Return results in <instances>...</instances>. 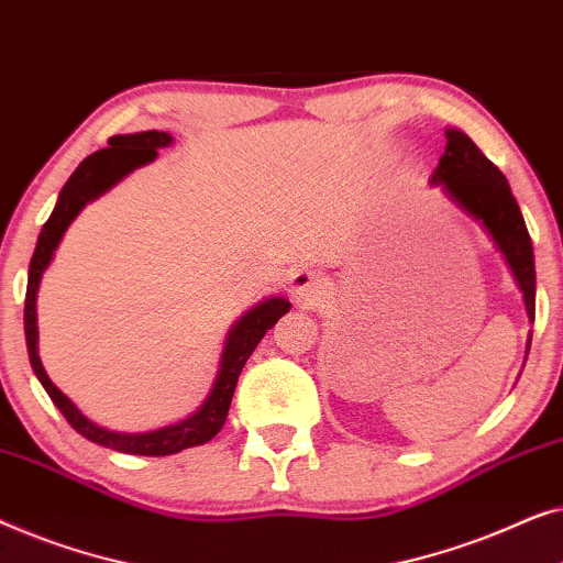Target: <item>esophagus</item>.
I'll use <instances>...</instances> for the list:
<instances>
[{
  "label": "esophagus",
  "mask_w": 563,
  "mask_h": 563,
  "mask_svg": "<svg viewBox=\"0 0 563 563\" xmlns=\"http://www.w3.org/2000/svg\"><path fill=\"white\" fill-rule=\"evenodd\" d=\"M289 295L305 305H318L328 295V284L314 268H295L289 274Z\"/></svg>",
  "instance_id": "1"
}]
</instances>
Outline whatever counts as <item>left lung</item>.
<instances>
[{
  "label": "left lung",
  "instance_id": "8db88e82",
  "mask_svg": "<svg viewBox=\"0 0 563 563\" xmlns=\"http://www.w3.org/2000/svg\"><path fill=\"white\" fill-rule=\"evenodd\" d=\"M445 153L433 172V184H443L453 202L489 230L492 241L505 253L526 299L528 318H536V264L526 220L515 202L505 174L476 148L461 130H445ZM530 349V343H528Z\"/></svg>",
  "mask_w": 563,
  "mask_h": 563
}]
</instances>
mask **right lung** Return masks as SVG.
Returning <instances> with one entry per match:
<instances>
[{"mask_svg":"<svg viewBox=\"0 0 563 563\" xmlns=\"http://www.w3.org/2000/svg\"><path fill=\"white\" fill-rule=\"evenodd\" d=\"M168 143H172V135L158 133V130H145V133L135 135H114L107 141V148H99L91 153V156L84 158L79 168L71 174V179H68L64 184V189H60L58 202L53 207L48 222L43 225L41 238H37L33 261H30L27 272L25 341L35 376L41 379L45 391H48V397L53 399V405L58 407L60 415H64L68 426H71L76 433L89 438L91 443L104 445V449L135 453V456H172V453L191 449V445H202L207 441H212V438L220 433V428L225 426L238 376H241L245 361H249L253 351H256V345L261 343V338L266 335V330H272L276 325V320H279L282 314H287L291 307L287 299L274 297L268 299V302L258 305L256 310H251L233 330H230L212 395L207 397L202 410L191 415L189 420L179 422V426L153 430V433H112V430L99 428L91 420L84 418V415L74 407L71 399L48 379V374H45V368L41 364V356H37L35 295L45 266L51 264L53 251L58 249V241L64 238L66 228L71 225L76 214L84 210V205L110 189L112 184H118L122 176L133 172L135 166H143L156 158L158 148H164Z\"/></svg>","mask_w":563,"mask_h":563,"instance_id":"add662e5","label":"right lung"}]
</instances>
